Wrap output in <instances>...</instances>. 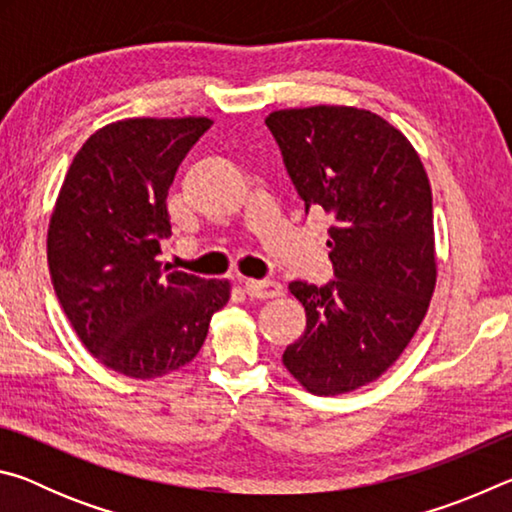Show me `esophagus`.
<instances>
[{
    "label": "esophagus",
    "instance_id": "1",
    "mask_svg": "<svg viewBox=\"0 0 512 512\" xmlns=\"http://www.w3.org/2000/svg\"><path fill=\"white\" fill-rule=\"evenodd\" d=\"M244 289L250 298H257V300L282 296V284L275 280H246Z\"/></svg>",
    "mask_w": 512,
    "mask_h": 512
}]
</instances>
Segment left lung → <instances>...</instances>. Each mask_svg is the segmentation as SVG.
Masks as SVG:
<instances>
[{
  "label": "left lung",
  "instance_id": "1",
  "mask_svg": "<svg viewBox=\"0 0 512 512\" xmlns=\"http://www.w3.org/2000/svg\"><path fill=\"white\" fill-rule=\"evenodd\" d=\"M266 126L305 210L332 216L336 280L289 284L307 329L282 361L309 393H350L393 366L429 309L436 250L427 171L411 142L370 110H275Z\"/></svg>",
  "mask_w": 512,
  "mask_h": 512
}]
</instances>
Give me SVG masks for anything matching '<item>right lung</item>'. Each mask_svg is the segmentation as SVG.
<instances>
[{
	"mask_svg": "<svg viewBox=\"0 0 512 512\" xmlns=\"http://www.w3.org/2000/svg\"><path fill=\"white\" fill-rule=\"evenodd\" d=\"M212 121L124 119L99 128L69 164L49 221L56 298L103 366L155 379L192 361L228 280L158 262L171 235L167 196L180 162Z\"/></svg>",
	"mask_w": 512,
	"mask_h": 512,
	"instance_id": "1",
	"label": "right lung"
}]
</instances>
